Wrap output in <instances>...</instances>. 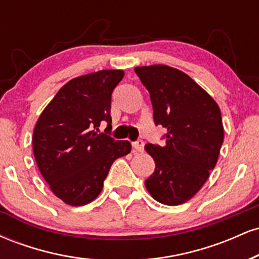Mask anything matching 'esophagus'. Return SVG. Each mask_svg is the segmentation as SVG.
<instances>
[{"label": "esophagus", "mask_w": 259, "mask_h": 259, "mask_svg": "<svg viewBox=\"0 0 259 259\" xmlns=\"http://www.w3.org/2000/svg\"><path fill=\"white\" fill-rule=\"evenodd\" d=\"M144 146H145V144H144V141H142V140H139V141L134 142V144H133L134 150H135L136 152H144Z\"/></svg>", "instance_id": "1"}]
</instances>
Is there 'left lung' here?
<instances>
[{
  "mask_svg": "<svg viewBox=\"0 0 259 259\" xmlns=\"http://www.w3.org/2000/svg\"><path fill=\"white\" fill-rule=\"evenodd\" d=\"M135 73L150 92L154 123L167 130L164 146H145L156 163L145 186L159 203H185L200 191L217 164L224 140L221 109L179 69L154 64L136 67Z\"/></svg>",
  "mask_w": 259,
  "mask_h": 259,
  "instance_id": "obj_1",
  "label": "left lung"
}]
</instances>
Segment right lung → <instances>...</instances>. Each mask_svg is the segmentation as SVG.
<instances>
[{
    "label": "right lung",
    "mask_w": 259,
    "mask_h": 259,
    "mask_svg": "<svg viewBox=\"0 0 259 259\" xmlns=\"http://www.w3.org/2000/svg\"><path fill=\"white\" fill-rule=\"evenodd\" d=\"M124 72L100 70L68 81L44 109L32 135L38 170L52 192L70 206L90 203L102 191L111 165L132 151L129 141L100 133L112 129L111 97Z\"/></svg>",
    "instance_id": "right-lung-1"
}]
</instances>
